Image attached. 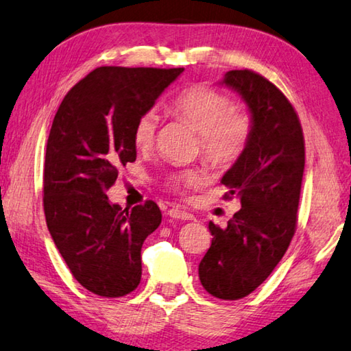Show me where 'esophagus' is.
Returning <instances> with one entry per match:
<instances>
[{
	"label": "esophagus",
	"mask_w": 351,
	"mask_h": 351,
	"mask_svg": "<svg viewBox=\"0 0 351 351\" xmlns=\"http://www.w3.org/2000/svg\"><path fill=\"white\" fill-rule=\"evenodd\" d=\"M168 214H169V217H172V219H179V220H194V216H193L191 213H188V211H185V210H182V208H179V206L171 208V210L168 211Z\"/></svg>",
	"instance_id": "34e87169"
}]
</instances>
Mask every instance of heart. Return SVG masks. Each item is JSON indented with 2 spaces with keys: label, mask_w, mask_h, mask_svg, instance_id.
Wrapping results in <instances>:
<instances>
[{
  "label": "heart",
  "mask_w": 351,
  "mask_h": 351,
  "mask_svg": "<svg viewBox=\"0 0 351 351\" xmlns=\"http://www.w3.org/2000/svg\"><path fill=\"white\" fill-rule=\"evenodd\" d=\"M232 108V101L226 95L205 86H194L177 95L169 103L168 110L200 134V146L205 157L214 166L223 168L242 156L253 131L251 117ZM157 125L156 112H145L134 126V143L138 147L149 146L156 137ZM200 180L199 172L183 171L171 176L168 185L182 193Z\"/></svg>",
  "instance_id": "heart-1"
}]
</instances>
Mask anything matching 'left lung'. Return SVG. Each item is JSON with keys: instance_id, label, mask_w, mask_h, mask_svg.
<instances>
[{"instance_id": "1", "label": "left lung", "mask_w": 351, "mask_h": 351, "mask_svg": "<svg viewBox=\"0 0 351 351\" xmlns=\"http://www.w3.org/2000/svg\"><path fill=\"white\" fill-rule=\"evenodd\" d=\"M220 84L247 103L253 131L247 147L220 183L242 208L225 228L208 223L211 247L199 278L214 298L248 296L271 274L296 231L305 166L304 134L296 110L276 86L253 71H230Z\"/></svg>"}]
</instances>
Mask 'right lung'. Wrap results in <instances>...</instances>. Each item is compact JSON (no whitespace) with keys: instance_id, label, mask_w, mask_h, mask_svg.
<instances>
[{"instance_id":"right-lung-1","label":"right lung","mask_w":351,"mask_h":351,"mask_svg":"<svg viewBox=\"0 0 351 351\" xmlns=\"http://www.w3.org/2000/svg\"><path fill=\"white\" fill-rule=\"evenodd\" d=\"M185 71L101 66L63 98L45 158L49 232L86 290L121 298L141 279V245L162 222L157 204L132 210L110 204L106 191L119 168L135 162L134 126Z\"/></svg>"}]
</instances>
